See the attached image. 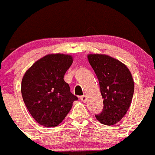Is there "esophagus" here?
<instances>
[{
	"mask_svg": "<svg viewBox=\"0 0 155 155\" xmlns=\"http://www.w3.org/2000/svg\"><path fill=\"white\" fill-rule=\"evenodd\" d=\"M86 99H87V98H86V95H82V96H81V97H80L81 101H82V102H86Z\"/></svg>",
	"mask_w": 155,
	"mask_h": 155,
	"instance_id": "obj_1",
	"label": "esophagus"
}]
</instances>
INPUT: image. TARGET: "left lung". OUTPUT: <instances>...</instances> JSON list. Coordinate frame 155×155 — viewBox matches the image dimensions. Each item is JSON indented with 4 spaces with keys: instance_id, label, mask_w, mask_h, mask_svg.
<instances>
[{
    "instance_id": "obj_1",
    "label": "left lung",
    "mask_w": 155,
    "mask_h": 155,
    "mask_svg": "<svg viewBox=\"0 0 155 155\" xmlns=\"http://www.w3.org/2000/svg\"><path fill=\"white\" fill-rule=\"evenodd\" d=\"M88 60L99 82L103 110L95 118L106 125L116 124L125 116L134 94V80L125 64L107 55L89 54Z\"/></svg>"
}]
</instances>
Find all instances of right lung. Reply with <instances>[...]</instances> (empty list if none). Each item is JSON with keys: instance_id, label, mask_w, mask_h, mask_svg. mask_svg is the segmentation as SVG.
I'll return each mask as SVG.
<instances>
[{"instance_id": "obj_1", "label": "right lung", "mask_w": 155, "mask_h": 155, "mask_svg": "<svg viewBox=\"0 0 155 155\" xmlns=\"http://www.w3.org/2000/svg\"><path fill=\"white\" fill-rule=\"evenodd\" d=\"M69 55L49 54L32 65L21 82L24 102L32 117L44 127H56L78 98L63 79L73 63Z\"/></svg>"}]
</instances>
